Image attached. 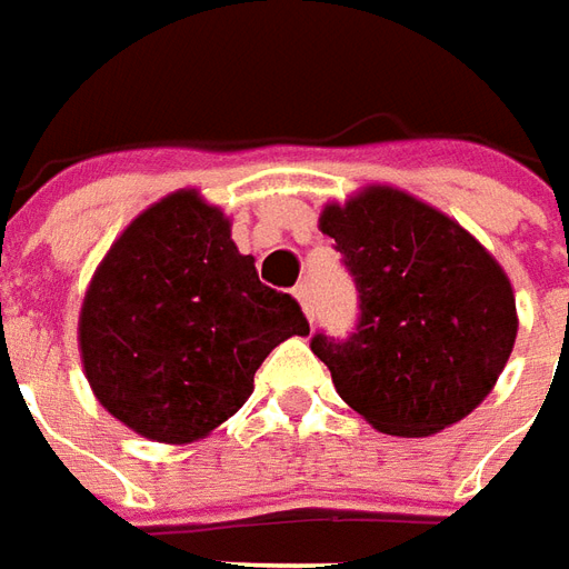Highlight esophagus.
I'll list each match as a JSON object with an SVG mask.
<instances>
[{
    "label": "esophagus",
    "instance_id": "34e87169",
    "mask_svg": "<svg viewBox=\"0 0 569 569\" xmlns=\"http://www.w3.org/2000/svg\"><path fill=\"white\" fill-rule=\"evenodd\" d=\"M293 297L300 300L306 318L312 321V318H316V303H312V284H309V281H300V284L293 288Z\"/></svg>",
    "mask_w": 569,
    "mask_h": 569
}]
</instances>
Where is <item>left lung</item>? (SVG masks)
<instances>
[{"label": "left lung", "mask_w": 569, "mask_h": 569, "mask_svg": "<svg viewBox=\"0 0 569 569\" xmlns=\"http://www.w3.org/2000/svg\"><path fill=\"white\" fill-rule=\"evenodd\" d=\"M358 291L356 330H318L312 352L346 405L386 435L422 438L481 405L518 333L515 293L490 253L450 217L389 187L328 204Z\"/></svg>", "instance_id": "1"}]
</instances>
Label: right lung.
<instances>
[{"instance_id": "1", "label": "right lung", "mask_w": 569, "mask_h": 569, "mask_svg": "<svg viewBox=\"0 0 569 569\" xmlns=\"http://www.w3.org/2000/svg\"><path fill=\"white\" fill-rule=\"evenodd\" d=\"M309 321L266 288L229 220L183 189L137 217L91 278L79 318L88 382L143 438L187 445L253 392V373Z\"/></svg>"}]
</instances>
